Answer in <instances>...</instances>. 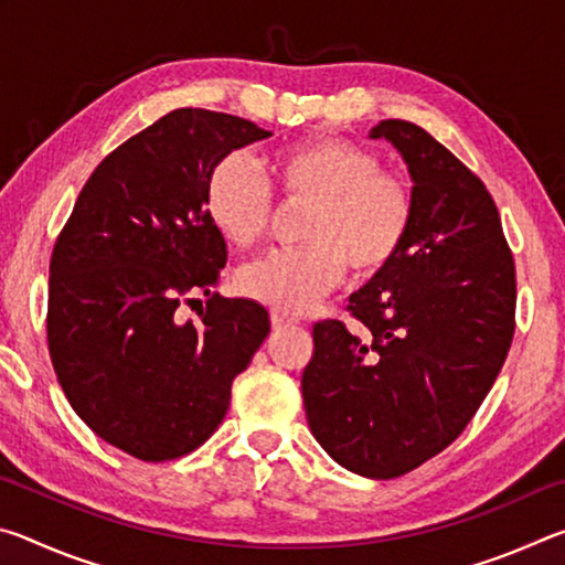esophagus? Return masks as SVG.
<instances>
[{"label": "esophagus", "mask_w": 565, "mask_h": 565, "mask_svg": "<svg viewBox=\"0 0 565 565\" xmlns=\"http://www.w3.org/2000/svg\"><path fill=\"white\" fill-rule=\"evenodd\" d=\"M296 323H299V319L286 317V313H281V311H274V313H271V327H274V331L291 329V327H296Z\"/></svg>", "instance_id": "esophagus-1"}]
</instances>
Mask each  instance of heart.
Listing matches in <instances>:
<instances>
[{"label": "heart", "mask_w": 565, "mask_h": 565, "mask_svg": "<svg viewBox=\"0 0 565 565\" xmlns=\"http://www.w3.org/2000/svg\"><path fill=\"white\" fill-rule=\"evenodd\" d=\"M269 189L284 204H306L303 246L246 264L236 286L279 311H303L321 299L343 279L347 264L359 276L386 269L414 216L404 179L379 169L371 151L321 137L276 151L266 181L238 154L216 161L204 189L209 222L228 244L254 246L271 222Z\"/></svg>", "instance_id": "b5f03b06"}]
</instances>
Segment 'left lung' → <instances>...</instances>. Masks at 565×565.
Instances as JSON below:
<instances>
[{
  "instance_id": "8db88e82",
  "label": "left lung",
  "mask_w": 565,
  "mask_h": 565,
  "mask_svg": "<svg viewBox=\"0 0 565 565\" xmlns=\"http://www.w3.org/2000/svg\"><path fill=\"white\" fill-rule=\"evenodd\" d=\"M414 181V216L386 269L349 296L366 333L313 327L301 376L311 434L366 478H396L441 454L489 394L511 349L515 269L483 181L416 124L386 119Z\"/></svg>"
}]
</instances>
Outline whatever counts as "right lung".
Listing matches in <instances>:
<instances>
[{
	"instance_id": "right-lung-1",
	"label": "right lung",
	"mask_w": 565,
	"mask_h": 565,
	"mask_svg": "<svg viewBox=\"0 0 565 565\" xmlns=\"http://www.w3.org/2000/svg\"><path fill=\"white\" fill-rule=\"evenodd\" d=\"M271 137L254 121L177 109L94 169L50 264L46 339L56 379L84 424L141 461L202 446L232 381L269 337V311L212 294L226 264L204 189L216 161ZM210 296L199 324L173 313Z\"/></svg>"
}]
</instances>
